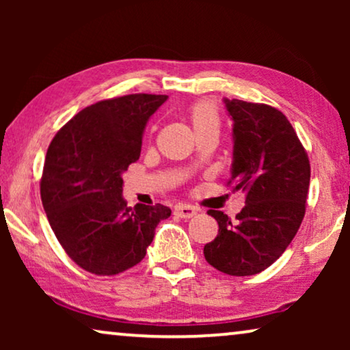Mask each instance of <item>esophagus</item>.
Returning a JSON list of instances; mask_svg holds the SVG:
<instances>
[{"instance_id":"esophagus-1","label":"esophagus","mask_w":350,"mask_h":350,"mask_svg":"<svg viewBox=\"0 0 350 350\" xmlns=\"http://www.w3.org/2000/svg\"><path fill=\"white\" fill-rule=\"evenodd\" d=\"M174 213L180 218H193L194 215L198 213V210H196L194 207H191V205L180 204V205H176V207H175Z\"/></svg>"}]
</instances>
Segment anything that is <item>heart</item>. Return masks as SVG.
I'll return each instance as SVG.
<instances>
[{
    "label": "heart",
    "mask_w": 350,
    "mask_h": 350,
    "mask_svg": "<svg viewBox=\"0 0 350 350\" xmlns=\"http://www.w3.org/2000/svg\"><path fill=\"white\" fill-rule=\"evenodd\" d=\"M189 121L194 133L204 131H218L219 129V116L217 108L208 102L196 105L189 111Z\"/></svg>",
    "instance_id": "obj_1"
}]
</instances>
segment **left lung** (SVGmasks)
<instances>
[{
  "label": "left lung",
  "instance_id": "obj_1",
  "mask_svg": "<svg viewBox=\"0 0 350 350\" xmlns=\"http://www.w3.org/2000/svg\"><path fill=\"white\" fill-rule=\"evenodd\" d=\"M232 121V191H245V207L231 219L219 210L218 236L204 247L208 265L229 275L269 267L298 232L306 212L310 165L295 129L279 109L224 98Z\"/></svg>",
  "mask_w": 350,
  "mask_h": 350
}]
</instances>
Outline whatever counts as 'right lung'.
<instances>
[{"label":"right lung","instance_id":"add662e5","mask_svg":"<svg viewBox=\"0 0 350 350\" xmlns=\"http://www.w3.org/2000/svg\"><path fill=\"white\" fill-rule=\"evenodd\" d=\"M167 95L132 94L90 105L51 142L41 178L49 224L68 256L97 275H114L146 255L165 205L127 207L122 174L138 161L143 132Z\"/></svg>","mask_w":350,"mask_h":350}]
</instances>
